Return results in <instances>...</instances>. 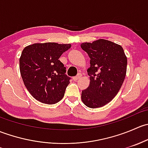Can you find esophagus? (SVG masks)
<instances>
[{
	"label": "esophagus",
	"mask_w": 148,
	"mask_h": 148,
	"mask_svg": "<svg viewBox=\"0 0 148 148\" xmlns=\"http://www.w3.org/2000/svg\"><path fill=\"white\" fill-rule=\"evenodd\" d=\"M81 77H82V74H79L77 76H76V77H73V80H74V81H77V80L81 78Z\"/></svg>",
	"instance_id": "1"
}]
</instances>
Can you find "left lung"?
<instances>
[{
  "mask_svg": "<svg viewBox=\"0 0 148 148\" xmlns=\"http://www.w3.org/2000/svg\"><path fill=\"white\" fill-rule=\"evenodd\" d=\"M81 47L90 58V82L82 92V100L89 108L102 107L120 91L126 76L127 56L120 45L102 38L82 43Z\"/></svg>",
  "mask_w": 148,
  "mask_h": 148,
  "instance_id": "1",
  "label": "left lung"
}]
</instances>
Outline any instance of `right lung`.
Returning <instances> with one entry per match:
<instances>
[{
    "label": "right lung",
    "mask_w": 148,
    "mask_h": 148,
    "mask_svg": "<svg viewBox=\"0 0 148 148\" xmlns=\"http://www.w3.org/2000/svg\"><path fill=\"white\" fill-rule=\"evenodd\" d=\"M71 46L70 44L36 43L23 49L19 59L21 75L36 100L53 104L64 97L70 78L59 59Z\"/></svg>",
    "instance_id": "obj_1"
}]
</instances>
